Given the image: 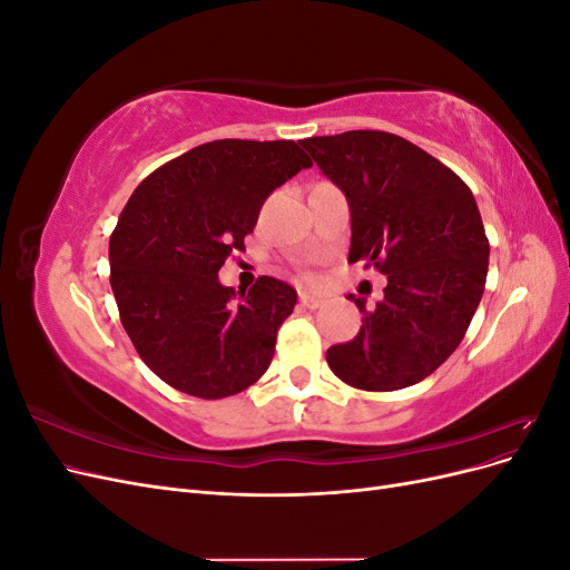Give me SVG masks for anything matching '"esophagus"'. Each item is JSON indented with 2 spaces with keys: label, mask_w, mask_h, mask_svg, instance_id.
<instances>
[{
  "label": "esophagus",
  "mask_w": 570,
  "mask_h": 570,
  "mask_svg": "<svg viewBox=\"0 0 570 570\" xmlns=\"http://www.w3.org/2000/svg\"><path fill=\"white\" fill-rule=\"evenodd\" d=\"M299 304H302L304 308H312V312H314V308H318V306L323 304V299L316 297V295H308V292H302V295H299Z\"/></svg>",
  "instance_id": "obj_1"
}]
</instances>
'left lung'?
Instances as JSON below:
<instances>
[{
	"label": "left lung",
	"instance_id": "8db88e82",
	"mask_svg": "<svg viewBox=\"0 0 570 570\" xmlns=\"http://www.w3.org/2000/svg\"><path fill=\"white\" fill-rule=\"evenodd\" d=\"M323 176L350 204V264L387 275L385 297L361 318L354 340L325 352L356 390L392 392L421 383L459 347L488 278L490 243L478 204L452 168L383 130L308 137Z\"/></svg>",
	"mask_w": 570,
	"mask_h": 570
}]
</instances>
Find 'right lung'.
I'll return each instance as SVG.
<instances>
[{
    "instance_id": "1",
    "label": "right lung",
    "mask_w": 570,
    "mask_h": 570,
    "mask_svg": "<svg viewBox=\"0 0 570 570\" xmlns=\"http://www.w3.org/2000/svg\"><path fill=\"white\" fill-rule=\"evenodd\" d=\"M308 166L292 140H214L130 195L109 239L111 289L137 354L170 387L220 400L271 366L295 287L262 275L235 292L218 271L245 249L273 189Z\"/></svg>"
}]
</instances>
